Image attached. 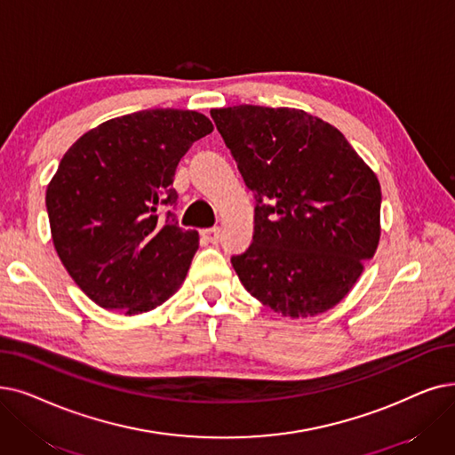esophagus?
<instances>
[{
  "label": "esophagus",
  "instance_id": "1",
  "mask_svg": "<svg viewBox=\"0 0 455 455\" xmlns=\"http://www.w3.org/2000/svg\"><path fill=\"white\" fill-rule=\"evenodd\" d=\"M201 234H203V238H204L206 242H210V243H217V242H220V238H221V228H220V227L206 228V230H203Z\"/></svg>",
  "mask_w": 455,
  "mask_h": 455
}]
</instances>
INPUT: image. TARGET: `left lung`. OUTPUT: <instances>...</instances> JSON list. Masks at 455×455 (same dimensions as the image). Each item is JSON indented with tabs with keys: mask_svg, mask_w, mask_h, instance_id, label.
I'll return each mask as SVG.
<instances>
[{
	"mask_svg": "<svg viewBox=\"0 0 455 455\" xmlns=\"http://www.w3.org/2000/svg\"><path fill=\"white\" fill-rule=\"evenodd\" d=\"M210 115L256 201L252 243L230 259L242 284L290 318L332 308L378 249V176L337 128L301 109Z\"/></svg>",
	"mask_w": 455,
	"mask_h": 455,
	"instance_id": "8db88e82",
	"label": "left lung"
}]
</instances>
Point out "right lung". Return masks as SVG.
I'll list each match as a JSON object with an SVG mask.
<instances>
[{
    "label": "right lung",
    "instance_id": "add662e5",
    "mask_svg": "<svg viewBox=\"0 0 455 455\" xmlns=\"http://www.w3.org/2000/svg\"><path fill=\"white\" fill-rule=\"evenodd\" d=\"M208 116L145 109L82 135L46 189L55 251L74 283L108 310L140 314L167 301L184 283L199 232L169 210L174 172L189 147L208 135Z\"/></svg>",
    "mask_w": 455,
    "mask_h": 455
}]
</instances>
